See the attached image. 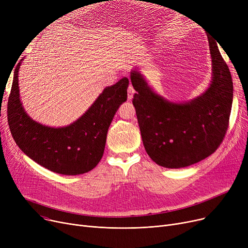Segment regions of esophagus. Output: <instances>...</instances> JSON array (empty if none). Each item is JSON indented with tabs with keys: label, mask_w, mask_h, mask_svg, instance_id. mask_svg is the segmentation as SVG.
Here are the masks:
<instances>
[{
	"label": "esophagus",
	"mask_w": 248,
	"mask_h": 248,
	"mask_svg": "<svg viewBox=\"0 0 248 248\" xmlns=\"http://www.w3.org/2000/svg\"><path fill=\"white\" fill-rule=\"evenodd\" d=\"M135 93H136V90L134 89V87L131 84H129L128 87H127V98H128V100H131L133 98Z\"/></svg>",
	"instance_id": "obj_1"
}]
</instances>
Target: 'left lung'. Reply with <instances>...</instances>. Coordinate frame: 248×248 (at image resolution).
<instances>
[{"mask_svg":"<svg viewBox=\"0 0 248 248\" xmlns=\"http://www.w3.org/2000/svg\"><path fill=\"white\" fill-rule=\"evenodd\" d=\"M212 81L205 93L188 102L160 96L137 70L131 72L137 91L133 98L142 144L159 166L179 169L212 155L222 142L229 124L233 99L232 78L217 41L208 38Z\"/></svg>","mask_w":248,"mask_h":248,"instance_id":"left-lung-1","label":"left lung"}]
</instances>
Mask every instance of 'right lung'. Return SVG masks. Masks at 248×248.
I'll return each instance as SVG.
<instances>
[{
  "mask_svg": "<svg viewBox=\"0 0 248 248\" xmlns=\"http://www.w3.org/2000/svg\"><path fill=\"white\" fill-rule=\"evenodd\" d=\"M22 60L15 68L8 100V123L16 144L30 159L54 173L73 176L93 170L102 158L113 116L126 100L128 79L124 77L104 88L71 124L51 127L33 121L22 107L18 84Z\"/></svg>",
  "mask_w": 248,
  "mask_h": 248,
  "instance_id": "right-lung-1",
  "label": "right lung"
}]
</instances>
